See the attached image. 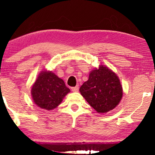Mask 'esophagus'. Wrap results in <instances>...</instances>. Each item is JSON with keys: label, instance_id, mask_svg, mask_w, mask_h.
Returning <instances> with one entry per match:
<instances>
[{"label": "esophagus", "instance_id": "1", "mask_svg": "<svg viewBox=\"0 0 155 155\" xmlns=\"http://www.w3.org/2000/svg\"><path fill=\"white\" fill-rule=\"evenodd\" d=\"M78 89H79V87H78V85H77V86H75V87H72V91H74V92H77V91H78Z\"/></svg>", "mask_w": 155, "mask_h": 155}]
</instances>
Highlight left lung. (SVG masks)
Here are the masks:
<instances>
[{
  "label": "left lung",
  "mask_w": 155,
  "mask_h": 155,
  "mask_svg": "<svg viewBox=\"0 0 155 155\" xmlns=\"http://www.w3.org/2000/svg\"><path fill=\"white\" fill-rule=\"evenodd\" d=\"M79 91L87 103L102 114L114 109L123 94L118 77L103 65L90 72L88 81L81 85Z\"/></svg>",
  "instance_id": "obj_1"
}]
</instances>
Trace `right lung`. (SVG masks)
<instances>
[{"mask_svg": "<svg viewBox=\"0 0 155 155\" xmlns=\"http://www.w3.org/2000/svg\"><path fill=\"white\" fill-rule=\"evenodd\" d=\"M70 89L64 81L52 72H42L31 90L34 103L41 109L52 110L61 103Z\"/></svg>", "mask_w": 155, "mask_h": 155, "instance_id": "add662e5", "label": "right lung"}]
</instances>
